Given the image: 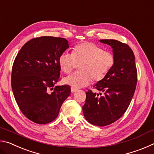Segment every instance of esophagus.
<instances>
[{"label": "esophagus", "instance_id": "esophagus-1", "mask_svg": "<svg viewBox=\"0 0 154 154\" xmlns=\"http://www.w3.org/2000/svg\"><path fill=\"white\" fill-rule=\"evenodd\" d=\"M71 92L72 93H74L76 92V91H77V89H76V88H71Z\"/></svg>", "mask_w": 154, "mask_h": 154}]
</instances>
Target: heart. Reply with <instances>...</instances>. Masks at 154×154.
<instances>
[{
	"instance_id": "heart-1",
	"label": "heart",
	"mask_w": 154,
	"mask_h": 154,
	"mask_svg": "<svg viewBox=\"0 0 154 154\" xmlns=\"http://www.w3.org/2000/svg\"><path fill=\"white\" fill-rule=\"evenodd\" d=\"M58 64L65 73H70L79 66V72H75L64 79L66 84L74 88L102 81L115 64V57L111 52L104 51L92 43L83 42L74 47L72 54L64 53L59 57Z\"/></svg>"
}]
</instances>
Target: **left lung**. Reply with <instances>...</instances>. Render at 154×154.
I'll return each instance as SVG.
<instances>
[{
	"label": "left lung",
	"instance_id": "left-lung-1",
	"mask_svg": "<svg viewBox=\"0 0 154 154\" xmlns=\"http://www.w3.org/2000/svg\"><path fill=\"white\" fill-rule=\"evenodd\" d=\"M113 49L115 64L104 79L94 86L102 93L86 92L83 113L89 123L105 126L123 116L133 97L137 83L135 57L131 48L114 39H101Z\"/></svg>",
	"mask_w": 154,
	"mask_h": 154
}]
</instances>
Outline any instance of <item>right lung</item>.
<instances>
[{
  "instance_id": "obj_1",
  "label": "right lung",
  "mask_w": 154,
  "mask_h": 154,
  "mask_svg": "<svg viewBox=\"0 0 154 154\" xmlns=\"http://www.w3.org/2000/svg\"><path fill=\"white\" fill-rule=\"evenodd\" d=\"M69 48L64 38L41 36L25 43L15 57L11 74L13 93L22 113L35 123L54 121L71 95L69 85L54 86L60 75L59 57Z\"/></svg>"
}]
</instances>
